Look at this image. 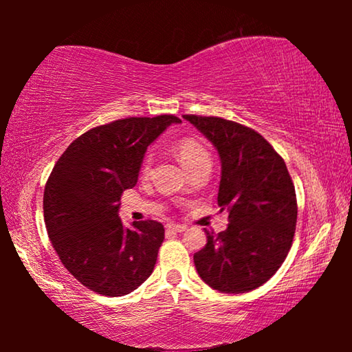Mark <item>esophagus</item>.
<instances>
[{"mask_svg": "<svg viewBox=\"0 0 352 352\" xmlns=\"http://www.w3.org/2000/svg\"><path fill=\"white\" fill-rule=\"evenodd\" d=\"M168 230L174 231V233H183V231L188 230V226L180 223H168Z\"/></svg>", "mask_w": 352, "mask_h": 352, "instance_id": "34e87169", "label": "esophagus"}]
</instances>
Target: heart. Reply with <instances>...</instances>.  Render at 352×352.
I'll use <instances>...</instances> for the list:
<instances>
[{
  "label": "heart",
  "instance_id": "1",
  "mask_svg": "<svg viewBox=\"0 0 352 352\" xmlns=\"http://www.w3.org/2000/svg\"><path fill=\"white\" fill-rule=\"evenodd\" d=\"M177 155L180 158V162L183 163L184 168L188 170L192 169L194 166H197L201 162H206L210 160V153H208L206 148L197 142L195 140L190 138H184L182 141H178L177 144ZM153 164V157L151 153L146 155L144 162H142V174H148L151 172V168Z\"/></svg>",
  "mask_w": 352,
  "mask_h": 352
}]
</instances>
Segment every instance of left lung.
I'll use <instances>...</instances> for the list:
<instances>
[{
    "label": "left lung",
    "mask_w": 352,
    "mask_h": 352,
    "mask_svg": "<svg viewBox=\"0 0 352 352\" xmlns=\"http://www.w3.org/2000/svg\"><path fill=\"white\" fill-rule=\"evenodd\" d=\"M217 148L222 177L217 204L225 231L206 233L194 254L200 278L223 294H243L275 275L295 236L296 195L287 166L264 136L217 116L183 115Z\"/></svg>",
    "instance_id": "1"
}]
</instances>
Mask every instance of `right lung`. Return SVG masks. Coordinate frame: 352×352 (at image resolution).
Instances as JSON below:
<instances>
[{"mask_svg": "<svg viewBox=\"0 0 352 352\" xmlns=\"http://www.w3.org/2000/svg\"><path fill=\"white\" fill-rule=\"evenodd\" d=\"M174 115L118 119L88 130L58 158L43 194L52 247L71 275L96 294L127 295L152 275L164 226L155 220L119 219L121 195L138 182L151 142Z\"/></svg>", "mask_w": 352, "mask_h": 352, "instance_id": "add662e5", "label": "right lung"}]
</instances>
